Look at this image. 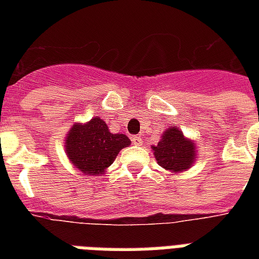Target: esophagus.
Segmentation results:
<instances>
[{
	"label": "esophagus",
	"instance_id": "esophagus-1",
	"mask_svg": "<svg viewBox=\"0 0 259 259\" xmlns=\"http://www.w3.org/2000/svg\"><path fill=\"white\" fill-rule=\"evenodd\" d=\"M132 141H133L134 145H141V137H140V136H133V137H132Z\"/></svg>",
	"mask_w": 259,
	"mask_h": 259
}]
</instances>
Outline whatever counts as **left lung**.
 <instances>
[{
  "label": "left lung",
  "mask_w": 259,
  "mask_h": 259,
  "mask_svg": "<svg viewBox=\"0 0 259 259\" xmlns=\"http://www.w3.org/2000/svg\"><path fill=\"white\" fill-rule=\"evenodd\" d=\"M153 150L158 165L172 172L187 170L196 158L195 145L176 127L165 130L161 141L153 146Z\"/></svg>",
  "instance_id": "obj_1"
}]
</instances>
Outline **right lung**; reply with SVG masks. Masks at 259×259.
Wrapping results in <instances>:
<instances>
[{
    "label": "right lung",
    "mask_w": 259,
    "mask_h": 259,
    "mask_svg": "<svg viewBox=\"0 0 259 259\" xmlns=\"http://www.w3.org/2000/svg\"><path fill=\"white\" fill-rule=\"evenodd\" d=\"M130 145L123 134H113L105 121L93 118L75 125L67 136L66 152L71 162L86 175H99L113 164L119 150Z\"/></svg>",
    "instance_id": "1"
}]
</instances>
